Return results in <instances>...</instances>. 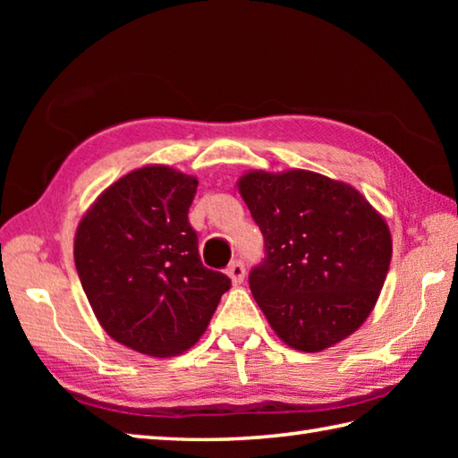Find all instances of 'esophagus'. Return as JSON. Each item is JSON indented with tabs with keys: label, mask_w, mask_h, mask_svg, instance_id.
Here are the masks:
<instances>
[{
	"label": "esophagus",
	"mask_w": 458,
	"mask_h": 458,
	"mask_svg": "<svg viewBox=\"0 0 458 458\" xmlns=\"http://www.w3.org/2000/svg\"><path fill=\"white\" fill-rule=\"evenodd\" d=\"M226 274H228L232 284L240 285L242 281H244V277H246V267H244V264H242V261H234V264H232V266L226 269Z\"/></svg>",
	"instance_id": "1"
}]
</instances>
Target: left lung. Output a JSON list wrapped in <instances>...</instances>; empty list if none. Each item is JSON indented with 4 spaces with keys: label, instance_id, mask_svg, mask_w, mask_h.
<instances>
[{
    "label": "left lung",
    "instance_id": "left-lung-1",
    "mask_svg": "<svg viewBox=\"0 0 458 458\" xmlns=\"http://www.w3.org/2000/svg\"><path fill=\"white\" fill-rule=\"evenodd\" d=\"M266 240L250 289L274 333L320 352L364 325L392 261V234L352 184L305 169L246 171L236 182Z\"/></svg>",
    "mask_w": 458,
    "mask_h": 458
}]
</instances>
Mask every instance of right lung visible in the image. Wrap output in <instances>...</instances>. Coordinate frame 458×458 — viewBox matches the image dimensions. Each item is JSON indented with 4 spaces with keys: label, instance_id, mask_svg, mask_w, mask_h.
Masks as SVG:
<instances>
[{
    "label": "right lung",
    "instance_id": "right-lung-1",
    "mask_svg": "<svg viewBox=\"0 0 458 458\" xmlns=\"http://www.w3.org/2000/svg\"><path fill=\"white\" fill-rule=\"evenodd\" d=\"M199 179L143 165L114 181L84 212L74 264L100 327L151 358L199 343L230 279L202 266L189 207Z\"/></svg>",
    "mask_w": 458,
    "mask_h": 458
}]
</instances>
